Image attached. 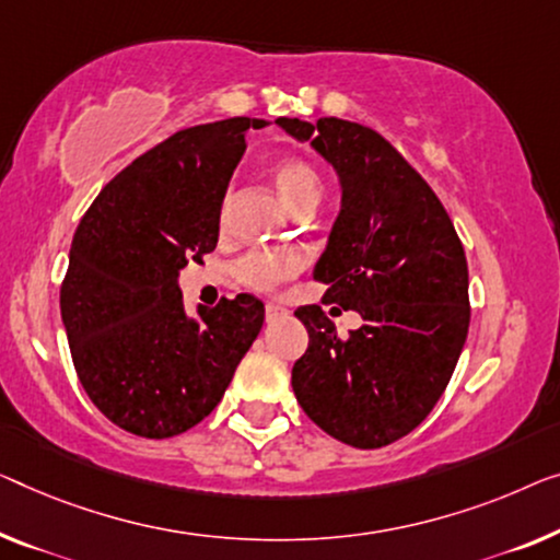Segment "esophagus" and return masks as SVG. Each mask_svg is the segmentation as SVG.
<instances>
[{
    "mask_svg": "<svg viewBox=\"0 0 560 560\" xmlns=\"http://www.w3.org/2000/svg\"><path fill=\"white\" fill-rule=\"evenodd\" d=\"M287 316H289L287 306L273 304V302L266 304V322H279V319H287Z\"/></svg>",
    "mask_w": 560,
    "mask_h": 560,
    "instance_id": "34e87169",
    "label": "esophagus"
}]
</instances>
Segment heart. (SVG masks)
Instances as JSON below:
<instances>
[{"label":"heart","instance_id":"b5f03b06","mask_svg":"<svg viewBox=\"0 0 560 560\" xmlns=\"http://www.w3.org/2000/svg\"><path fill=\"white\" fill-rule=\"evenodd\" d=\"M273 183L291 213L316 208L322 198V178L302 158H283L273 165ZM299 269L296 256L256 252L236 264V277L252 289H273Z\"/></svg>","mask_w":560,"mask_h":560}]
</instances>
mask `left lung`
Returning <instances> with one entry per match:
<instances>
[{"instance_id":"1","label":"left lung","mask_w":560,"mask_h":560,"mask_svg":"<svg viewBox=\"0 0 560 560\" xmlns=\"http://www.w3.org/2000/svg\"><path fill=\"white\" fill-rule=\"evenodd\" d=\"M339 178V213L314 279L324 302L360 312L339 337L322 306L296 308L308 347L291 370L302 410L352 447L412 432L445 392L470 327L467 261L440 198L380 132L319 118H277Z\"/></svg>"}]
</instances>
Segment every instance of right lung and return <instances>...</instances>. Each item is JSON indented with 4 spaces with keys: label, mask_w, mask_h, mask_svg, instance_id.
Wrapping results in <instances>:
<instances>
[{
    "label": "right lung",
    "mask_w": 560,
    "mask_h": 560,
    "mask_svg": "<svg viewBox=\"0 0 560 560\" xmlns=\"http://www.w3.org/2000/svg\"><path fill=\"white\" fill-rule=\"evenodd\" d=\"M264 120L180 130L100 190L70 246L60 291L78 377L107 420L163 440L213 412L264 327V304L238 294L183 306L178 277L219 244L221 206Z\"/></svg>",
    "instance_id": "obj_1"
}]
</instances>
